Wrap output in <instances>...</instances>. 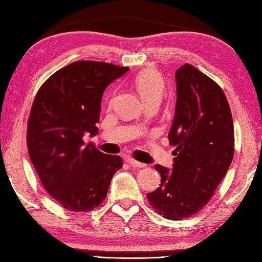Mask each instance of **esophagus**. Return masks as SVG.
Listing matches in <instances>:
<instances>
[{
  "label": "esophagus",
  "instance_id": "obj_1",
  "mask_svg": "<svg viewBox=\"0 0 262 262\" xmlns=\"http://www.w3.org/2000/svg\"><path fill=\"white\" fill-rule=\"evenodd\" d=\"M127 162L129 163L132 167H135V168H145L146 167L144 163L138 162V161L135 160V159H133V158H127Z\"/></svg>",
  "mask_w": 262,
  "mask_h": 262
}]
</instances>
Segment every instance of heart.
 Instances as JSON below:
<instances>
[{"label": "heart", "instance_id": "heart-1", "mask_svg": "<svg viewBox=\"0 0 262 262\" xmlns=\"http://www.w3.org/2000/svg\"><path fill=\"white\" fill-rule=\"evenodd\" d=\"M134 85L145 103L160 101L165 92V80L155 70L147 69L138 74L134 79Z\"/></svg>", "mask_w": 262, "mask_h": 262}]
</instances>
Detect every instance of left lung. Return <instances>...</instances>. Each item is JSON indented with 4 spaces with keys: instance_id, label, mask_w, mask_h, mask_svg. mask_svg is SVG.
Here are the masks:
<instances>
[{
    "instance_id": "obj_1",
    "label": "left lung",
    "mask_w": 262,
    "mask_h": 262,
    "mask_svg": "<svg viewBox=\"0 0 262 262\" xmlns=\"http://www.w3.org/2000/svg\"><path fill=\"white\" fill-rule=\"evenodd\" d=\"M177 102L169 144L173 168L160 165V187L147 193L163 218H189L211 200L234 157V126L228 101L216 81L185 63L176 71Z\"/></svg>"
}]
</instances>
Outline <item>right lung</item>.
<instances>
[{
  "label": "right lung",
  "mask_w": 262,
  "mask_h": 262,
  "mask_svg": "<svg viewBox=\"0 0 262 262\" xmlns=\"http://www.w3.org/2000/svg\"><path fill=\"white\" fill-rule=\"evenodd\" d=\"M101 61H76L49 77L36 94L27 124L30 161L43 187L61 207L86 212L103 202L122 167L83 136L99 132L103 92L128 71Z\"/></svg>",
  "instance_id": "1"
}]
</instances>
